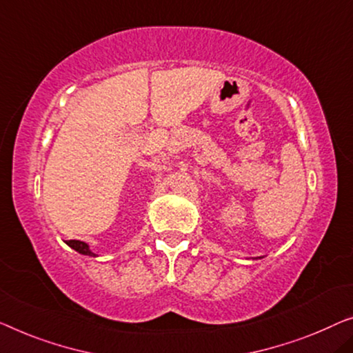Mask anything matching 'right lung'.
Segmentation results:
<instances>
[{
  "instance_id": "right-lung-1",
  "label": "right lung",
  "mask_w": 353,
  "mask_h": 353,
  "mask_svg": "<svg viewBox=\"0 0 353 353\" xmlns=\"http://www.w3.org/2000/svg\"><path fill=\"white\" fill-rule=\"evenodd\" d=\"M66 244L71 247V249H74L76 252L82 255H88V256H94L93 252L90 250V247H88L87 243H82V241H76V239H71V241H66Z\"/></svg>"
}]
</instances>
